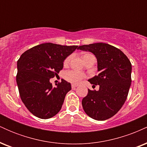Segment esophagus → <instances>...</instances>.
<instances>
[{
	"mask_svg": "<svg viewBox=\"0 0 147 147\" xmlns=\"http://www.w3.org/2000/svg\"><path fill=\"white\" fill-rule=\"evenodd\" d=\"M76 87H77V84H72V89H75Z\"/></svg>",
	"mask_w": 147,
	"mask_h": 147,
	"instance_id": "esophagus-1",
	"label": "esophagus"
}]
</instances>
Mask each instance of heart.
Listing matches in <instances>:
<instances>
[{
    "mask_svg": "<svg viewBox=\"0 0 147 147\" xmlns=\"http://www.w3.org/2000/svg\"><path fill=\"white\" fill-rule=\"evenodd\" d=\"M90 55V54H86L84 55ZM83 56V57H84ZM70 59H71V56H69L65 59L64 61V63L67 64L69 63ZM64 77L66 80L69 81V82H72V83H79L82 78L84 77V75L83 73H81V72H77V71H73V70H70V71H68L65 73Z\"/></svg>",
    "mask_w": 147,
    "mask_h": 147,
    "instance_id": "obj_1",
    "label": "heart"
}]
</instances>
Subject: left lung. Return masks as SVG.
I'll use <instances>...</instances> for the list:
<instances>
[{
  "mask_svg": "<svg viewBox=\"0 0 147 147\" xmlns=\"http://www.w3.org/2000/svg\"><path fill=\"white\" fill-rule=\"evenodd\" d=\"M78 49L95 55L99 72L98 75L88 79L93 86H99V90H88V95L82 99L83 109L92 119L106 120L120 110L127 98L132 65L119 49L107 43L84 45Z\"/></svg>",
  "mask_w": 147,
  "mask_h": 147,
  "instance_id": "1",
  "label": "left lung"
}]
</instances>
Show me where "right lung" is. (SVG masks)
Masks as SVG:
<instances>
[{
    "mask_svg": "<svg viewBox=\"0 0 147 147\" xmlns=\"http://www.w3.org/2000/svg\"><path fill=\"white\" fill-rule=\"evenodd\" d=\"M77 47L42 43L25 51L18 60L16 83L20 97L34 116L49 119L60 111L71 84L61 79L53 87L50 79L63 69L64 60Z\"/></svg>",
    "mask_w": 147,
    "mask_h": 147,
    "instance_id": "1",
    "label": "right lung"
}]
</instances>
